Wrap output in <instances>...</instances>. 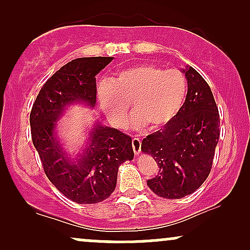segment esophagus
I'll use <instances>...</instances> for the list:
<instances>
[{
    "instance_id": "esophagus-1",
    "label": "esophagus",
    "mask_w": 250,
    "mask_h": 250,
    "mask_svg": "<svg viewBox=\"0 0 250 250\" xmlns=\"http://www.w3.org/2000/svg\"><path fill=\"white\" fill-rule=\"evenodd\" d=\"M131 146H133L134 153L136 155L140 154V151H141V140L137 139V137H134V139L131 140Z\"/></svg>"
}]
</instances>
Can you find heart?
I'll use <instances>...</instances> for the list:
<instances>
[{
	"instance_id": "b5f03b06",
	"label": "heart",
	"mask_w": 250,
	"mask_h": 250,
	"mask_svg": "<svg viewBox=\"0 0 250 250\" xmlns=\"http://www.w3.org/2000/svg\"><path fill=\"white\" fill-rule=\"evenodd\" d=\"M187 81L177 69L163 70L153 64H140L120 71L110 83H102L97 90L100 104L109 121L122 127L128 104L135 115L133 127L146 125L155 130L176 116L185 102Z\"/></svg>"
}]
</instances>
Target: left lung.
Wrapping results in <instances>:
<instances>
[{"label": "left lung", "mask_w": 250, "mask_h": 250, "mask_svg": "<svg viewBox=\"0 0 250 250\" xmlns=\"http://www.w3.org/2000/svg\"><path fill=\"white\" fill-rule=\"evenodd\" d=\"M188 91L176 116L143 139L141 149L156 161L159 173L148 187L165 199H182L201 187L210 173L220 137V115L202 76L187 65Z\"/></svg>", "instance_id": "8db88e82"}]
</instances>
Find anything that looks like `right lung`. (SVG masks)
<instances>
[{"mask_svg":"<svg viewBox=\"0 0 250 250\" xmlns=\"http://www.w3.org/2000/svg\"><path fill=\"white\" fill-rule=\"evenodd\" d=\"M114 57H81L63 65L43 84L30 113L31 139L47 177L65 197L101 202L115 190L121 163L133 160L131 137L99 121L82 150L71 157L57 136V121L71 104L96 105V75Z\"/></svg>","mask_w":250,"mask_h":250,"instance_id":"right-lung-1","label":"right lung"}]
</instances>
